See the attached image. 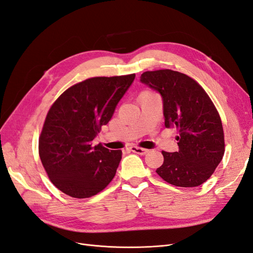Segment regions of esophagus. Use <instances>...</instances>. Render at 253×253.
Instances as JSON below:
<instances>
[{
	"mask_svg": "<svg viewBox=\"0 0 253 253\" xmlns=\"http://www.w3.org/2000/svg\"><path fill=\"white\" fill-rule=\"evenodd\" d=\"M129 150H131L134 153H136V154H139V155H145L149 152V150L143 149V148H139V147H136V145H133V147L129 148Z\"/></svg>",
	"mask_w": 253,
	"mask_h": 253,
	"instance_id": "esophagus-1",
	"label": "esophagus"
}]
</instances>
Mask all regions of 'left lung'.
Instances as JSON below:
<instances>
[{"label":"left lung","instance_id":"8db88e82","mask_svg":"<svg viewBox=\"0 0 253 253\" xmlns=\"http://www.w3.org/2000/svg\"><path fill=\"white\" fill-rule=\"evenodd\" d=\"M140 81L162 95L165 126L178 133V152L163 151L164 164L156 173L176 187L201 186L225 153L224 129L215 105L200 84L179 72H144Z\"/></svg>","mask_w":253,"mask_h":253}]
</instances>
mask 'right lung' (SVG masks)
Masks as SVG:
<instances>
[{"label":"right lung","mask_w":253,"mask_h":253,"mask_svg":"<svg viewBox=\"0 0 253 253\" xmlns=\"http://www.w3.org/2000/svg\"><path fill=\"white\" fill-rule=\"evenodd\" d=\"M135 74L94 77L68 87L52 103L39 137V155L50 181L63 193L87 198L114 178L121 150L93 140L111 120Z\"/></svg>","instance_id":"right-lung-1"}]
</instances>
